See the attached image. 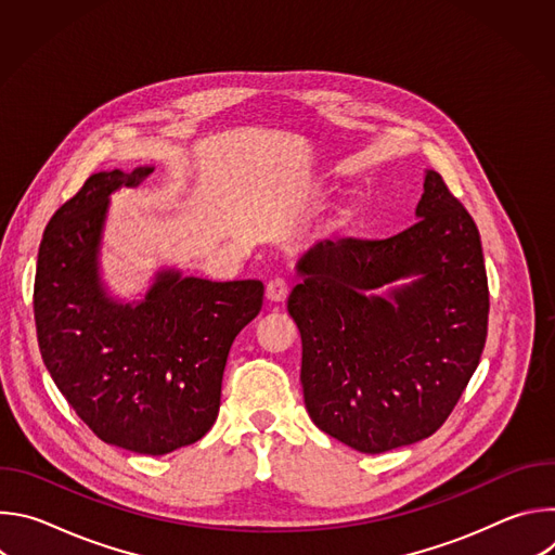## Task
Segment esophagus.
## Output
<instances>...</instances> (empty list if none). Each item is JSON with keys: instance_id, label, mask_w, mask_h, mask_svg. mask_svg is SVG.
I'll return each instance as SVG.
<instances>
[{"instance_id": "34e87169", "label": "esophagus", "mask_w": 555, "mask_h": 555, "mask_svg": "<svg viewBox=\"0 0 555 555\" xmlns=\"http://www.w3.org/2000/svg\"><path fill=\"white\" fill-rule=\"evenodd\" d=\"M287 292H289L287 281L281 279V276L272 279V281L268 283V287H266V296H268V300H272V302H283V300L287 298Z\"/></svg>"}]
</instances>
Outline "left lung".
Listing matches in <instances>:
<instances>
[{"label":"left lung","instance_id":"obj_1","mask_svg":"<svg viewBox=\"0 0 555 555\" xmlns=\"http://www.w3.org/2000/svg\"><path fill=\"white\" fill-rule=\"evenodd\" d=\"M415 215L388 240L311 246L287 298L307 413L364 454L439 430L486 347L490 292L477 223L437 171H426Z\"/></svg>","mask_w":555,"mask_h":555}]
</instances>
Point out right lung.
I'll use <instances>...</instances> for the list:
<instances>
[{
    "label": "right lung",
    "instance_id": "right-lung-1",
    "mask_svg": "<svg viewBox=\"0 0 555 555\" xmlns=\"http://www.w3.org/2000/svg\"><path fill=\"white\" fill-rule=\"evenodd\" d=\"M149 173H94L52 215L37 257L35 323L43 364L76 415L105 443L157 456L215 424L228 351L261 311L263 283L167 268L140 300L114 298L101 276L109 197Z\"/></svg>",
    "mask_w": 555,
    "mask_h": 555
}]
</instances>
